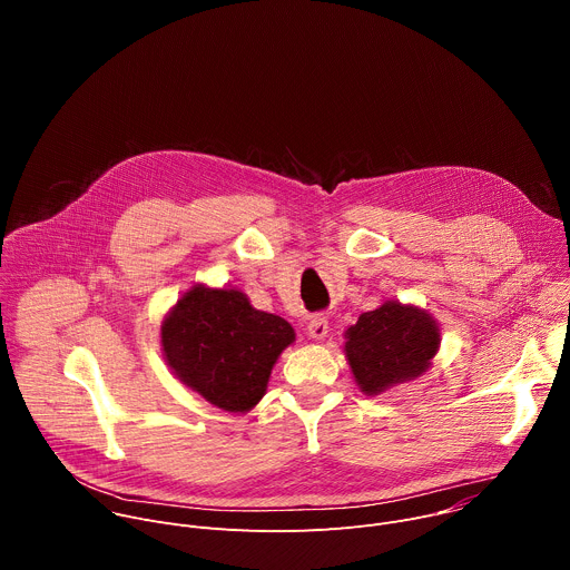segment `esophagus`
Returning <instances> with one entry per match:
<instances>
[{
  "mask_svg": "<svg viewBox=\"0 0 570 570\" xmlns=\"http://www.w3.org/2000/svg\"><path fill=\"white\" fill-rule=\"evenodd\" d=\"M330 332V320L324 315H313L306 324V336L313 341H322Z\"/></svg>",
  "mask_w": 570,
  "mask_h": 570,
  "instance_id": "1",
  "label": "esophagus"
}]
</instances>
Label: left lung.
<instances>
[{"instance_id": "obj_1", "label": "left lung", "mask_w": 570, "mask_h": 570, "mask_svg": "<svg viewBox=\"0 0 570 570\" xmlns=\"http://www.w3.org/2000/svg\"><path fill=\"white\" fill-rule=\"evenodd\" d=\"M345 338L347 363L367 396L422 376L440 350V327L433 315L394 299L361 313Z\"/></svg>"}]
</instances>
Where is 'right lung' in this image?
I'll list each match as a JSON object with an SVG mask.
<instances>
[{
    "instance_id": "right-lung-1",
    "label": "right lung",
    "mask_w": 570,
    "mask_h": 570,
    "mask_svg": "<svg viewBox=\"0 0 570 570\" xmlns=\"http://www.w3.org/2000/svg\"><path fill=\"white\" fill-rule=\"evenodd\" d=\"M293 341L284 317L255 308L236 288L196 284L161 322V352L174 374L227 413L255 409Z\"/></svg>"
}]
</instances>
